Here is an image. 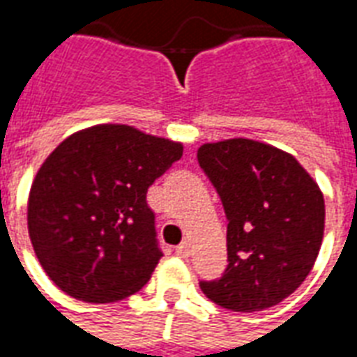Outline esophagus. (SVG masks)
Masks as SVG:
<instances>
[{
    "instance_id": "1",
    "label": "esophagus",
    "mask_w": 357,
    "mask_h": 357,
    "mask_svg": "<svg viewBox=\"0 0 357 357\" xmlns=\"http://www.w3.org/2000/svg\"><path fill=\"white\" fill-rule=\"evenodd\" d=\"M189 250H191V245H189L187 241H183L181 245L176 247V255H178L179 258H187V256H189Z\"/></svg>"
}]
</instances>
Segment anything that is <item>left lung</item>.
<instances>
[{"label": "left lung", "instance_id": "left-lung-1", "mask_svg": "<svg viewBox=\"0 0 357 357\" xmlns=\"http://www.w3.org/2000/svg\"><path fill=\"white\" fill-rule=\"evenodd\" d=\"M227 218V268L201 281L214 304L258 312L298 289L323 241L325 202L298 160L252 139L206 143L197 151Z\"/></svg>", "mask_w": 357, "mask_h": 357}]
</instances>
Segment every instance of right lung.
<instances>
[{
  "label": "right lung",
  "mask_w": 357,
  "mask_h": 357,
  "mask_svg": "<svg viewBox=\"0 0 357 357\" xmlns=\"http://www.w3.org/2000/svg\"><path fill=\"white\" fill-rule=\"evenodd\" d=\"M181 155V143L102 124L47 156L30 189L28 233L61 291L105 304L147 283L162 258L147 189Z\"/></svg>",
  "instance_id": "obj_1"
}]
</instances>
